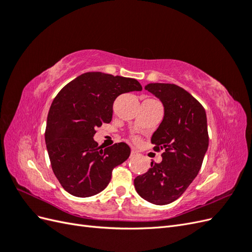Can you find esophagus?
Returning a JSON list of instances; mask_svg holds the SVG:
<instances>
[{
  "label": "esophagus",
  "instance_id": "1",
  "mask_svg": "<svg viewBox=\"0 0 252 252\" xmlns=\"http://www.w3.org/2000/svg\"><path fill=\"white\" fill-rule=\"evenodd\" d=\"M139 154L138 152H136L135 150H131V154H130V158H135L136 156H138Z\"/></svg>",
  "mask_w": 252,
  "mask_h": 252
}]
</instances>
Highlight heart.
I'll return each mask as SVG.
<instances>
[{"mask_svg":"<svg viewBox=\"0 0 252 252\" xmlns=\"http://www.w3.org/2000/svg\"><path fill=\"white\" fill-rule=\"evenodd\" d=\"M133 142H135V143H139V142H140V139L138 138V136H134V138H133Z\"/></svg>","mask_w":252,"mask_h":252,"instance_id":"1","label":"heart"}]
</instances>
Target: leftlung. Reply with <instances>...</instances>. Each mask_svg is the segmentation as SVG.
<instances>
[{
  "label": "left lung",
  "mask_w": 252,
  "mask_h": 252,
  "mask_svg": "<svg viewBox=\"0 0 252 252\" xmlns=\"http://www.w3.org/2000/svg\"><path fill=\"white\" fill-rule=\"evenodd\" d=\"M145 89L164 106V119L151 136L154 150H163L162 162L134 179L144 200L170 204L185 192L199 173L208 149L207 118L201 103L174 84L150 83Z\"/></svg>",
  "instance_id": "obj_1"
}]
</instances>
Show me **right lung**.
I'll return each mask as SVG.
<instances>
[{
    "mask_svg": "<svg viewBox=\"0 0 252 252\" xmlns=\"http://www.w3.org/2000/svg\"><path fill=\"white\" fill-rule=\"evenodd\" d=\"M130 78L103 72H86L61 89L47 117L45 142L53 173L68 193L94 195L109 184L112 170L130 156L126 143L98 146L95 128L110 123L116 98L141 91Z\"/></svg>",
    "mask_w": 252,
    "mask_h": 252,
    "instance_id": "right-lung-1",
    "label": "right lung"
}]
</instances>
